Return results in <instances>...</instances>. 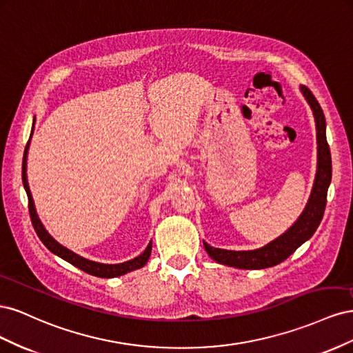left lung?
<instances>
[{
  "instance_id": "1",
  "label": "left lung",
  "mask_w": 353,
  "mask_h": 353,
  "mask_svg": "<svg viewBox=\"0 0 353 353\" xmlns=\"http://www.w3.org/2000/svg\"><path fill=\"white\" fill-rule=\"evenodd\" d=\"M301 90L314 112L318 141V169L311 197H309L307 205L301 218L294 222V225L290 230H287L283 236L275 239L270 244L263 245L261 249L236 252L212 248L208 243H203L205 244L208 254L218 263L234 266V268L241 270L270 268V266L285 261L299 245L311 239L314 236V232L316 231L319 222L323 219L327 203V191L331 183V154L325 135V117L321 105L316 101L315 95L311 92V90L303 87V85Z\"/></svg>"
}]
</instances>
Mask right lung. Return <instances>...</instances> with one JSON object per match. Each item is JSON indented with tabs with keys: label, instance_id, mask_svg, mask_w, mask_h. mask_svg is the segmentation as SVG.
<instances>
[{
	"label": "right lung",
	"instance_id": "add662e5",
	"mask_svg": "<svg viewBox=\"0 0 353 353\" xmlns=\"http://www.w3.org/2000/svg\"><path fill=\"white\" fill-rule=\"evenodd\" d=\"M34 123H35V122H34ZM32 132H34V128H32ZM32 132H30V137H32ZM29 143H30V138H29V141H28V144H26L25 154H23L22 179H23V185H25V190H26V194H28L29 215H30L32 225H34V228H35V231H37V234H38L39 240L46 244V248H47L48 250H51L54 254L60 256L61 259H65V261H68L69 263L77 266V268L82 270L83 272L95 275V276H101V279H112V276L123 275V274H126V272L138 270V268H141V266H144L145 262L148 261V258H150L152 243L147 245V249H145L140 256H137V258H134V259H131V261L123 262V263H116V265H105V263H99V262H92V261L85 259V258H81V256H78L77 253H73V252H70L69 249L63 248L61 244H59L54 239H52V237L50 236V234L46 231V228L42 227L41 221H39L38 216H37V210H35V206H34V200H32L30 190H29V185H28V178H26V156H28Z\"/></svg>",
	"mask_w": 353,
	"mask_h": 353
}]
</instances>
